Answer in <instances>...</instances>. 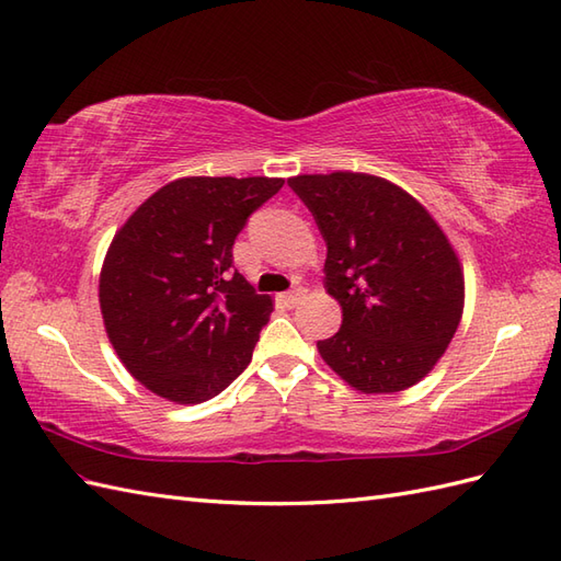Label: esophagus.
Instances as JSON below:
<instances>
[{"label":"esophagus","mask_w":561,"mask_h":561,"mask_svg":"<svg viewBox=\"0 0 561 561\" xmlns=\"http://www.w3.org/2000/svg\"><path fill=\"white\" fill-rule=\"evenodd\" d=\"M302 297H305V290H302V288H295V290H290V293H283V295H280L285 307H297L299 302H302Z\"/></svg>","instance_id":"1"}]
</instances>
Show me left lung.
<instances>
[{
    "instance_id": "8db88e82",
    "label": "left lung",
    "mask_w": 561,
    "mask_h": 561,
    "mask_svg": "<svg viewBox=\"0 0 561 561\" xmlns=\"http://www.w3.org/2000/svg\"><path fill=\"white\" fill-rule=\"evenodd\" d=\"M325 240V288L343 325L317 347L366 394L412 388L455 337L463 273L440 226L386 178L335 171L288 178Z\"/></svg>"
}]
</instances>
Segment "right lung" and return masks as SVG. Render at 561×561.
<instances>
[{
	"label": "right lung",
	"mask_w": 561,
	"mask_h": 561,
	"mask_svg": "<svg viewBox=\"0 0 561 561\" xmlns=\"http://www.w3.org/2000/svg\"><path fill=\"white\" fill-rule=\"evenodd\" d=\"M283 183L181 178L114 236L100 273L104 328L123 366L159 398L207 402L248 368L273 302L238 273L233 244Z\"/></svg>",
	"instance_id": "obj_1"
}]
</instances>
